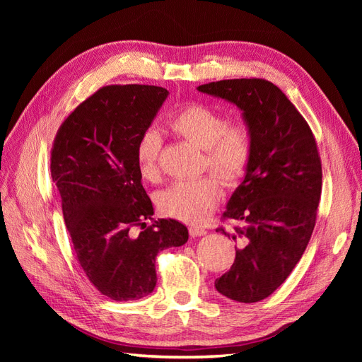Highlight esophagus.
<instances>
[{
  "label": "esophagus",
  "mask_w": 362,
  "mask_h": 362,
  "mask_svg": "<svg viewBox=\"0 0 362 362\" xmlns=\"http://www.w3.org/2000/svg\"><path fill=\"white\" fill-rule=\"evenodd\" d=\"M189 233L192 237H201L204 234H206V231L204 228H199V226H190L189 228Z\"/></svg>",
  "instance_id": "1"
}]
</instances>
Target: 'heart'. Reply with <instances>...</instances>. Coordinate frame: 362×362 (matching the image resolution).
<instances>
[{
  "label": "heart",
  "instance_id": "obj_1",
  "mask_svg": "<svg viewBox=\"0 0 362 362\" xmlns=\"http://www.w3.org/2000/svg\"><path fill=\"white\" fill-rule=\"evenodd\" d=\"M168 127L172 134L204 151L202 169L213 172L226 189L238 187L254 157V134L243 119L228 120L216 108L201 103H185L175 110ZM163 137L156 128L140 134L136 160L141 178L158 182L161 178ZM221 198V184L213 175L180 181L157 193L158 210L177 221L198 225L205 222Z\"/></svg>",
  "mask_w": 362,
  "mask_h": 362
}]
</instances>
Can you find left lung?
Masks as SVG:
<instances>
[{
    "label": "left lung",
    "mask_w": 362,
    "mask_h": 362,
    "mask_svg": "<svg viewBox=\"0 0 362 362\" xmlns=\"http://www.w3.org/2000/svg\"><path fill=\"white\" fill-rule=\"evenodd\" d=\"M199 92L234 103L254 134V157L216 231L237 243L235 259L216 290L254 303L288 278L308 246L322 194V160L303 116L278 86L264 78L221 80Z\"/></svg>",
    "instance_id": "left-lung-1"
}]
</instances>
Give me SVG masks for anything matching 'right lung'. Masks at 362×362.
<instances>
[{
  "mask_svg": "<svg viewBox=\"0 0 362 362\" xmlns=\"http://www.w3.org/2000/svg\"><path fill=\"white\" fill-rule=\"evenodd\" d=\"M166 96L158 86H104L63 120L51 148V177L76 261L112 300L148 296L157 284L156 257L189 238L173 218L145 223L154 206L141 185L136 148ZM136 226L139 236L130 231Z\"/></svg>",
  "mask_w": 362,
  "mask_h": 362,
  "instance_id": "obj_1",
  "label": "right lung"
}]
</instances>
